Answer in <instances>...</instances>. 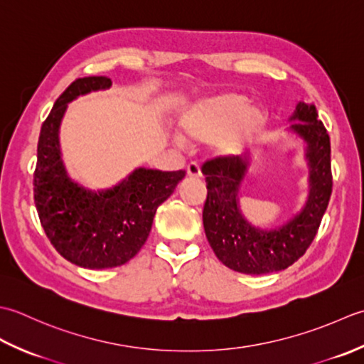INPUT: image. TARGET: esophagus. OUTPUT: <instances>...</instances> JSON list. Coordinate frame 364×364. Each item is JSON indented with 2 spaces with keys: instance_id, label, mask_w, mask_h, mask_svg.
Segmentation results:
<instances>
[{
  "instance_id": "obj_1",
  "label": "esophagus",
  "mask_w": 364,
  "mask_h": 364,
  "mask_svg": "<svg viewBox=\"0 0 364 364\" xmlns=\"http://www.w3.org/2000/svg\"><path fill=\"white\" fill-rule=\"evenodd\" d=\"M187 176L193 177V179H199L201 177V168H199L198 163H190L187 166Z\"/></svg>"
}]
</instances>
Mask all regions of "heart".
I'll return each mask as SVG.
<instances>
[{"label": "heart", "instance_id": "b5f03b06", "mask_svg": "<svg viewBox=\"0 0 364 364\" xmlns=\"http://www.w3.org/2000/svg\"><path fill=\"white\" fill-rule=\"evenodd\" d=\"M267 124L262 108L248 105L242 94H223L195 103L183 111L179 125L191 143L215 141L218 154L237 155L261 135Z\"/></svg>", "mask_w": 364, "mask_h": 364}]
</instances>
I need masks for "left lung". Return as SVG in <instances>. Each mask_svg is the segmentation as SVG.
<instances>
[{
    "mask_svg": "<svg viewBox=\"0 0 364 364\" xmlns=\"http://www.w3.org/2000/svg\"><path fill=\"white\" fill-rule=\"evenodd\" d=\"M291 121V130L306 143L309 165V196L300 213L284 226L262 231L243 218L239 187L248 161L240 155H226L205 161L207 199L203 210L205 237L213 253L229 269L264 275L287 269L306 253L321 226L333 188L330 136L317 119L314 105L300 102Z\"/></svg>",
    "mask_w": 364,
    "mask_h": 364,
    "instance_id": "left-lung-1",
    "label": "left lung"
}]
</instances>
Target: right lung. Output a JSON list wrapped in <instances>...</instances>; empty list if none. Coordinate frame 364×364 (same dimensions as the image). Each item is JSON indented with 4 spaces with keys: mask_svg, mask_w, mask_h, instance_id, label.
<instances>
[{
    "mask_svg": "<svg viewBox=\"0 0 364 364\" xmlns=\"http://www.w3.org/2000/svg\"><path fill=\"white\" fill-rule=\"evenodd\" d=\"M107 77L78 78L59 95L37 143L34 203L48 240L64 259L85 269H109L135 256L147 240L157 207L173 195L185 171L138 168L119 185L91 191L70 181L59 151L68 103L108 89Z\"/></svg>",
    "mask_w": 364,
    "mask_h": 364,
    "instance_id": "1",
    "label": "right lung"
}]
</instances>
